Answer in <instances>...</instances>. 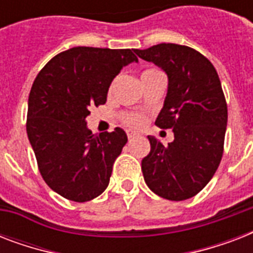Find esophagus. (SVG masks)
<instances>
[{
    "instance_id": "esophagus-1",
    "label": "esophagus",
    "mask_w": 253,
    "mask_h": 253,
    "mask_svg": "<svg viewBox=\"0 0 253 253\" xmlns=\"http://www.w3.org/2000/svg\"><path fill=\"white\" fill-rule=\"evenodd\" d=\"M135 136H136V134H134V132H130V134H127V138H128V140H132Z\"/></svg>"
}]
</instances>
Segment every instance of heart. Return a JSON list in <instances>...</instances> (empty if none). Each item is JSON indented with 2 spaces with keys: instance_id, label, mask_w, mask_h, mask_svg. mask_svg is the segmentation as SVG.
<instances>
[{
  "instance_id": "heart-1",
  "label": "heart",
  "mask_w": 253,
  "mask_h": 253,
  "mask_svg": "<svg viewBox=\"0 0 253 253\" xmlns=\"http://www.w3.org/2000/svg\"><path fill=\"white\" fill-rule=\"evenodd\" d=\"M163 75V72L158 68H148L146 71H143L142 73V80L143 79H147V77H154V76H160ZM123 122L126 126H128L130 128H139V127L143 126L144 123V117L142 114H138V113H127V114L123 115Z\"/></svg>"
}]
</instances>
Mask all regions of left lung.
I'll list each match as a JSON object with an SVG mask.
<instances>
[{
  "label": "left lung",
  "mask_w": 253,
  "mask_h": 253,
  "mask_svg": "<svg viewBox=\"0 0 253 253\" xmlns=\"http://www.w3.org/2000/svg\"><path fill=\"white\" fill-rule=\"evenodd\" d=\"M134 51L168 76V93L155 125L174 134L168 146L148 136L144 181L166 200L192 198L211 180L223 156L227 103L218 73L208 57L188 45L160 43Z\"/></svg>",
  "instance_id": "obj_1"
}]
</instances>
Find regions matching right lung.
<instances>
[{
	"label": "right lung",
	"mask_w": 253,
	"mask_h": 253,
	"mask_svg": "<svg viewBox=\"0 0 253 253\" xmlns=\"http://www.w3.org/2000/svg\"><path fill=\"white\" fill-rule=\"evenodd\" d=\"M134 51L73 47L38 73L29 95L26 130L43 180L69 201L86 202L107 188L126 132L91 134L86 117L106 102L111 81Z\"/></svg>",
	"instance_id": "right-lung-1"
}]
</instances>
